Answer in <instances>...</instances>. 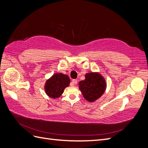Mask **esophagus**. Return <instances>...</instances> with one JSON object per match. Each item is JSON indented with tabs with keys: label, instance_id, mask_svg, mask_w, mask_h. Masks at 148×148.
Returning a JSON list of instances; mask_svg holds the SVG:
<instances>
[{
	"label": "esophagus",
	"instance_id": "1",
	"mask_svg": "<svg viewBox=\"0 0 148 148\" xmlns=\"http://www.w3.org/2000/svg\"><path fill=\"white\" fill-rule=\"evenodd\" d=\"M72 82H73V84H77V79H73V81H72Z\"/></svg>",
	"mask_w": 148,
	"mask_h": 148
}]
</instances>
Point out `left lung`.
Returning a JSON list of instances; mask_svg holds the SVG:
<instances>
[{"label": "left lung", "instance_id": "1", "mask_svg": "<svg viewBox=\"0 0 148 148\" xmlns=\"http://www.w3.org/2000/svg\"><path fill=\"white\" fill-rule=\"evenodd\" d=\"M106 81L101 74L97 73H87L85 79L79 82V88L87 101L93 102L104 93Z\"/></svg>", "mask_w": 148, "mask_h": 148}]
</instances>
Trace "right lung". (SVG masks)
<instances>
[{
    "label": "right lung",
    "instance_id": "1",
    "mask_svg": "<svg viewBox=\"0 0 148 148\" xmlns=\"http://www.w3.org/2000/svg\"><path fill=\"white\" fill-rule=\"evenodd\" d=\"M70 81L67 75L62 73L53 74L45 83V90L46 94L51 98L60 97L64 89L69 86Z\"/></svg>",
    "mask_w": 148,
    "mask_h": 148
}]
</instances>
